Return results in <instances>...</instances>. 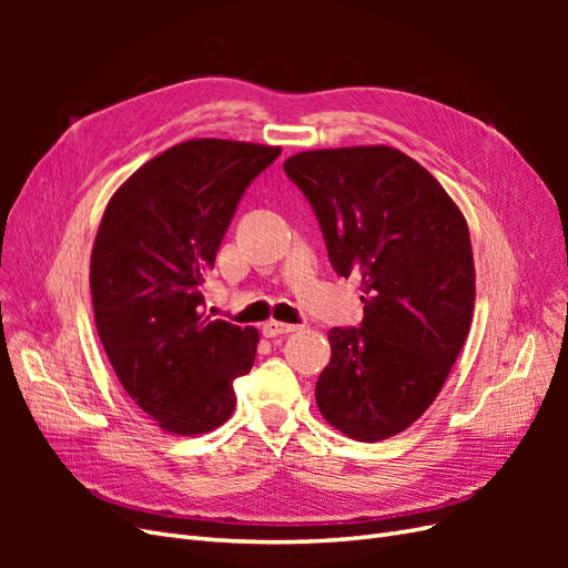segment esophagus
Masks as SVG:
<instances>
[{"instance_id": "obj_1", "label": "esophagus", "mask_w": 568, "mask_h": 568, "mask_svg": "<svg viewBox=\"0 0 568 568\" xmlns=\"http://www.w3.org/2000/svg\"><path fill=\"white\" fill-rule=\"evenodd\" d=\"M298 324H286V322H277V320H270L263 324V334L267 338H274V336H282V334H291L296 332Z\"/></svg>"}]
</instances>
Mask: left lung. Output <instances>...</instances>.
Here are the masks:
<instances>
[{"label": "left lung", "instance_id": "obj_1", "mask_svg": "<svg viewBox=\"0 0 568 568\" xmlns=\"http://www.w3.org/2000/svg\"><path fill=\"white\" fill-rule=\"evenodd\" d=\"M284 173L313 205L329 263L355 277L359 326L329 332L315 386L322 417L355 440H384L436 400L474 315L467 220L438 180L393 146L303 151Z\"/></svg>", "mask_w": 568, "mask_h": 568}]
</instances>
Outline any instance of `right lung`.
Masks as SVG:
<instances>
[{"label":"right lung","instance_id":"1","mask_svg":"<svg viewBox=\"0 0 568 568\" xmlns=\"http://www.w3.org/2000/svg\"><path fill=\"white\" fill-rule=\"evenodd\" d=\"M280 146L192 140L144 163L94 239V322L115 376L161 428L213 432L236 405L257 332L205 315L203 284L248 184Z\"/></svg>","mask_w":568,"mask_h":568}]
</instances>
